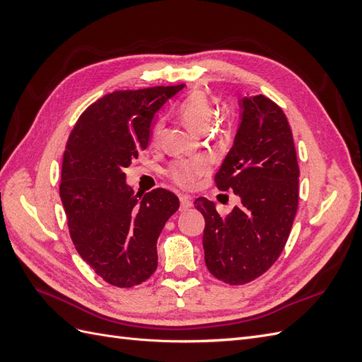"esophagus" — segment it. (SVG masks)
I'll return each instance as SVG.
<instances>
[{"mask_svg":"<svg viewBox=\"0 0 362 362\" xmlns=\"http://www.w3.org/2000/svg\"><path fill=\"white\" fill-rule=\"evenodd\" d=\"M180 202H181V211L189 210V208L193 205L190 196H185V194H181V196H180Z\"/></svg>","mask_w":362,"mask_h":362,"instance_id":"34e87169","label":"esophagus"}]
</instances>
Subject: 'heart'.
Masks as SVG:
<instances>
[{
  "label": "heart",
  "instance_id": "obj_1",
  "mask_svg": "<svg viewBox=\"0 0 362 362\" xmlns=\"http://www.w3.org/2000/svg\"><path fill=\"white\" fill-rule=\"evenodd\" d=\"M216 110L214 105L208 98L199 92H194L185 98L180 107V116L182 122L194 133H205L213 124ZM160 134V125L154 128V139L157 140ZM208 163L204 158H194L189 161H177L169 169V177L182 187H189L194 180L206 173Z\"/></svg>",
  "mask_w": 362,
  "mask_h": 362
}]
</instances>
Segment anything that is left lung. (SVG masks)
Returning a JSON list of instances; mask_svg holds the SVG:
<instances>
[{
    "label": "left lung",
    "mask_w": 362,
    "mask_h": 362,
    "mask_svg": "<svg viewBox=\"0 0 362 362\" xmlns=\"http://www.w3.org/2000/svg\"><path fill=\"white\" fill-rule=\"evenodd\" d=\"M240 124L231 151L216 173L218 190H233L238 206L226 217L205 198L202 245L213 276L231 286L254 281L278 259L299 201V166L288 120L264 95L238 100Z\"/></svg>",
    "instance_id": "obj_1"
}]
</instances>
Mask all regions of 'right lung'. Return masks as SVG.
Instances as JSON below:
<instances>
[{
	"label": "right lung",
	"mask_w": 362,
	"mask_h": 362,
	"mask_svg": "<svg viewBox=\"0 0 362 362\" xmlns=\"http://www.w3.org/2000/svg\"><path fill=\"white\" fill-rule=\"evenodd\" d=\"M182 89L108 93L86 108L68 139L60 198L69 234L80 257L112 286L134 287L156 272L158 235L180 208L169 190L134 193L125 168L148 148L161 107Z\"/></svg>",
	"instance_id": "1"
}]
</instances>
